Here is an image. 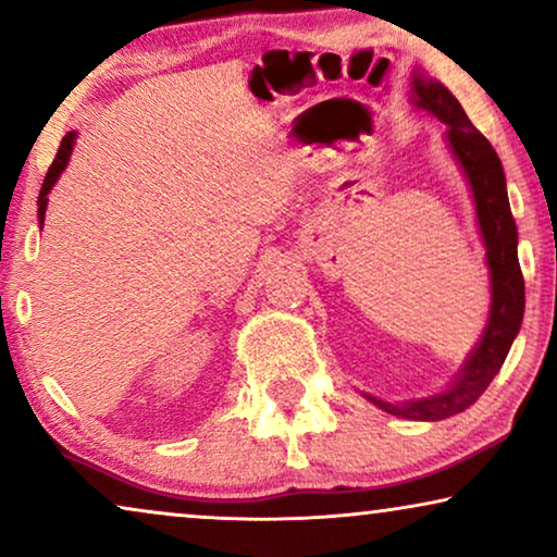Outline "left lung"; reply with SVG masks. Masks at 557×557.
Instances as JSON below:
<instances>
[{
	"instance_id": "1",
	"label": "left lung",
	"mask_w": 557,
	"mask_h": 557,
	"mask_svg": "<svg viewBox=\"0 0 557 557\" xmlns=\"http://www.w3.org/2000/svg\"><path fill=\"white\" fill-rule=\"evenodd\" d=\"M410 103L433 113L448 126L446 141L467 174L471 197H474L479 233H482L486 265H490L492 307L482 339L476 342L474 352L463 362L448 391L406 403H387L372 395H364V398L391 416L410 418V421H444L476 403L505 364L509 347L522 326L524 278L517 261V225L509 210L505 170H502L497 151L476 132L451 90L421 71L410 75Z\"/></svg>"
}]
</instances>
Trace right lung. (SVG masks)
I'll return each instance as SVG.
<instances>
[{
	"label": "right lung",
	"mask_w": 557,
	"mask_h": 557,
	"mask_svg": "<svg viewBox=\"0 0 557 557\" xmlns=\"http://www.w3.org/2000/svg\"><path fill=\"white\" fill-rule=\"evenodd\" d=\"M75 136H78L75 132H67V134L63 136V141H60L58 154H55V159H52V164H50L48 174H45V182H42L40 197H37V205H40V208H37V218H40V225L45 223V210H48V193H50L52 187H55L58 177H60V174H63V170L67 166V159H71V151H73Z\"/></svg>",
	"instance_id": "right-lung-1"
}]
</instances>
